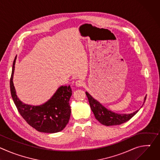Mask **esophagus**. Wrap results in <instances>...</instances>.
Here are the masks:
<instances>
[{
    "instance_id": "esophagus-1",
    "label": "esophagus",
    "mask_w": 160,
    "mask_h": 160,
    "mask_svg": "<svg viewBox=\"0 0 160 160\" xmlns=\"http://www.w3.org/2000/svg\"><path fill=\"white\" fill-rule=\"evenodd\" d=\"M83 84H84V82L81 80H78L75 82V85H77V87H82L83 85Z\"/></svg>"
}]
</instances>
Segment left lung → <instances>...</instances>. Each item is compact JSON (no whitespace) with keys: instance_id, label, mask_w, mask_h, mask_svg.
<instances>
[{"instance_id":"left-lung-1","label":"left lung","mask_w":160,"mask_h":160,"mask_svg":"<svg viewBox=\"0 0 160 160\" xmlns=\"http://www.w3.org/2000/svg\"><path fill=\"white\" fill-rule=\"evenodd\" d=\"M85 94L88 98L90 108L94 112L96 120H98L101 124L106 126L122 124L131 119L139 110H137L136 111L130 114L115 113V112H112L109 109H106L99 101L91 96L87 92H86ZM146 99V97L144 98V103Z\"/></svg>"}]
</instances>
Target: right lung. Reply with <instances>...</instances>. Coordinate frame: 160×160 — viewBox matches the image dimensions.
Masks as SVG:
<instances>
[{
  "instance_id": "right-lung-1",
  "label": "right lung",
  "mask_w": 160,
  "mask_h": 160,
  "mask_svg": "<svg viewBox=\"0 0 160 160\" xmlns=\"http://www.w3.org/2000/svg\"><path fill=\"white\" fill-rule=\"evenodd\" d=\"M16 56L13 61L10 79L11 94L21 117L33 128L44 133H56L62 130L69 122L71 108L69 104L72 94L70 86H61L52 97L40 106L22 102L18 98L13 83Z\"/></svg>"
}]
</instances>
